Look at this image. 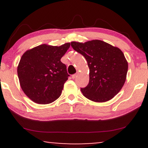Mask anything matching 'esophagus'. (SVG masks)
<instances>
[{"label":"esophagus","instance_id":"34e87169","mask_svg":"<svg viewBox=\"0 0 148 148\" xmlns=\"http://www.w3.org/2000/svg\"><path fill=\"white\" fill-rule=\"evenodd\" d=\"M77 77V74H74L72 75V78L74 79H75Z\"/></svg>","mask_w":148,"mask_h":148}]
</instances>
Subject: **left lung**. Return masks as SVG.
Segmentation results:
<instances>
[{
  "mask_svg": "<svg viewBox=\"0 0 148 148\" xmlns=\"http://www.w3.org/2000/svg\"><path fill=\"white\" fill-rule=\"evenodd\" d=\"M72 48L82 54L90 69V81L81 88L84 96L96 102H104L114 98L124 85L128 62L119 48L102 40L82 43L71 42Z\"/></svg>",
  "mask_w": 148,
  "mask_h": 148,
  "instance_id": "1",
  "label": "left lung"
}]
</instances>
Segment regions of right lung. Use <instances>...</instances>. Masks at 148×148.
<instances>
[{"instance_id":"add662e5","label":"right lung","mask_w":148,"mask_h":148,"mask_svg":"<svg viewBox=\"0 0 148 148\" xmlns=\"http://www.w3.org/2000/svg\"><path fill=\"white\" fill-rule=\"evenodd\" d=\"M69 47L70 43L60 46L42 44L27 50L21 56L17 67L20 86L33 102L50 104L61 95L70 75L60 58Z\"/></svg>"}]
</instances>
